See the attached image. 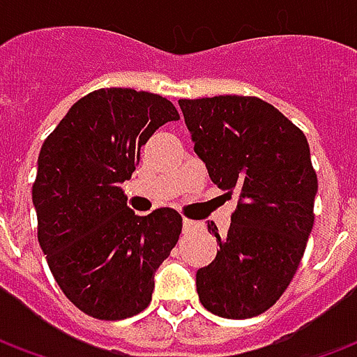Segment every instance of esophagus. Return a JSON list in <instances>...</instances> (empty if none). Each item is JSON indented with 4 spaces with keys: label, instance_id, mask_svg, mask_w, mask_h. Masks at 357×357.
Wrapping results in <instances>:
<instances>
[{
    "label": "esophagus",
    "instance_id": "esophagus-1",
    "mask_svg": "<svg viewBox=\"0 0 357 357\" xmlns=\"http://www.w3.org/2000/svg\"><path fill=\"white\" fill-rule=\"evenodd\" d=\"M191 227H193V222H191V220H187V218H183V229H185V231H189Z\"/></svg>",
    "mask_w": 357,
    "mask_h": 357
}]
</instances>
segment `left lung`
<instances>
[{"mask_svg": "<svg viewBox=\"0 0 357 357\" xmlns=\"http://www.w3.org/2000/svg\"><path fill=\"white\" fill-rule=\"evenodd\" d=\"M210 179L239 202L220 250L197 271L201 304L227 319L264 314L287 291L314 227L317 193L306 135L258 97L179 99Z\"/></svg>", "mask_w": 357, "mask_h": 357, "instance_id": "obj_1", "label": "left lung"}]
</instances>
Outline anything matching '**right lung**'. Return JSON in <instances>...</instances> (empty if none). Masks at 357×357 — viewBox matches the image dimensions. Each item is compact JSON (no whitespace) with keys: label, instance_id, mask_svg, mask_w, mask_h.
Instances as JSON below:
<instances>
[{"label":"right lung","instance_id":"add662e5","mask_svg":"<svg viewBox=\"0 0 357 357\" xmlns=\"http://www.w3.org/2000/svg\"><path fill=\"white\" fill-rule=\"evenodd\" d=\"M172 120L179 114L166 97L102 88L74 102L43 141L32 185L38 241L61 291L91 317L143 312L155 271L178 243L176 210L137 216L120 189L141 147Z\"/></svg>","mask_w":357,"mask_h":357}]
</instances>
